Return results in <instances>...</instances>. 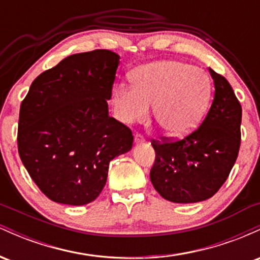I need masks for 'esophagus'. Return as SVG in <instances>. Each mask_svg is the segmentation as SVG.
Listing matches in <instances>:
<instances>
[{"label": "esophagus", "mask_w": 260, "mask_h": 260, "mask_svg": "<svg viewBox=\"0 0 260 260\" xmlns=\"http://www.w3.org/2000/svg\"><path fill=\"white\" fill-rule=\"evenodd\" d=\"M134 142H136V143H144L145 138L140 133H137L136 136H134Z\"/></svg>", "instance_id": "esophagus-1"}]
</instances>
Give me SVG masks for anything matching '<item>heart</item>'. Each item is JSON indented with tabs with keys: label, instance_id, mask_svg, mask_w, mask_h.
I'll use <instances>...</instances> for the list:
<instances>
[{
	"label": "heart",
	"instance_id": "1",
	"mask_svg": "<svg viewBox=\"0 0 260 260\" xmlns=\"http://www.w3.org/2000/svg\"><path fill=\"white\" fill-rule=\"evenodd\" d=\"M134 84H118L111 103L123 123L147 120L150 105L164 132L175 138L198 126L210 103V82L201 71L176 61L143 66L133 74Z\"/></svg>",
	"mask_w": 260,
	"mask_h": 260
}]
</instances>
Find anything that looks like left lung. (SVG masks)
<instances>
[{
  "instance_id": "left-lung-1",
  "label": "left lung",
  "mask_w": 260,
  "mask_h": 260,
  "mask_svg": "<svg viewBox=\"0 0 260 260\" xmlns=\"http://www.w3.org/2000/svg\"><path fill=\"white\" fill-rule=\"evenodd\" d=\"M215 92L198 128L182 139L151 140L150 180L162 198L197 203L213 197L228 180L241 145L242 107L225 77L209 68Z\"/></svg>"
}]
</instances>
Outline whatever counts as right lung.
Instances as JSON below:
<instances>
[{
    "instance_id": "add662e5",
    "label": "right lung",
    "mask_w": 260,
    "mask_h": 260,
    "mask_svg": "<svg viewBox=\"0 0 260 260\" xmlns=\"http://www.w3.org/2000/svg\"><path fill=\"white\" fill-rule=\"evenodd\" d=\"M120 56L76 53L45 71L22 101L18 153L51 201L84 205L105 186L110 161L131 150L132 131L109 116Z\"/></svg>"
}]
</instances>
